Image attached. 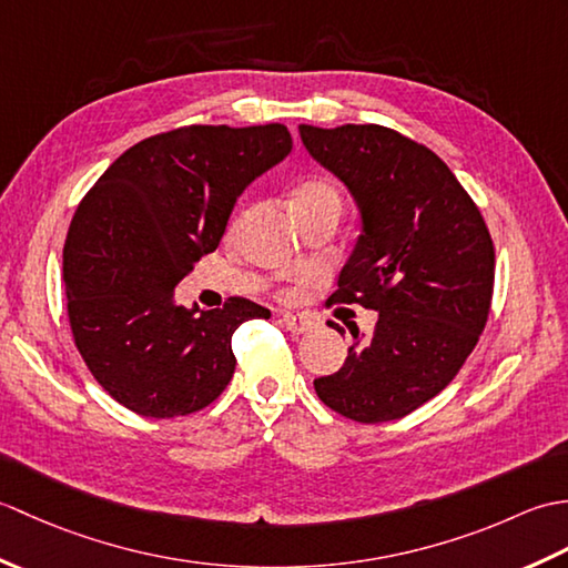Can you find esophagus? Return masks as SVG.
<instances>
[{"instance_id":"obj_1","label":"esophagus","mask_w":568,"mask_h":568,"mask_svg":"<svg viewBox=\"0 0 568 568\" xmlns=\"http://www.w3.org/2000/svg\"><path fill=\"white\" fill-rule=\"evenodd\" d=\"M281 322H283V327L291 329L293 334H305V332L315 329V320L307 315H293V312H285Z\"/></svg>"}]
</instances>
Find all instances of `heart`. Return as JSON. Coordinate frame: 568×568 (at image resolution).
Instances as JSON below:
<instances>
[{
  "instance_id": "1",
  "label": "heart",
  "mask_w": 568,
  "mask_h": 568,
  "mask_svg": "<svg viewBox=\"0 0 568 568\" xmlns=\"http://www.w3.org/2000/svg\"><path fill=\"white\" fill-rule=\"evenodd\" d=\"M324 204H339V195L336 190L324 183V180H305L300 183L293 192V210H312V207H324Z\"/></svg>"
}]
</instances>
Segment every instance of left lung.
Returning <instances> with one entry per match:
<instances>
[{"instance_id": "left-lung-1", "label": "left lung", "mask_w": 568, "mask_h": 568, "mask_svg": "<svg viewBox=\"0 0 568 568\" xmlns=\"http://www.w3.org/2000/svg\"><path fill=\"white\" fill-rule=\"evenodd\" d=\"M300 139L361 216L329 303L378 312L371 336L352 327L344 366L315 390L364 425L400 419L452 383L486 327L496 277L488 226L449 165L388 126L300 124Z\"/></svg>"}]
</instances>
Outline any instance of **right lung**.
Segmentation results:
<instances>
[{"mask_svg":"<svg viewBox=\"0 0 568 568\" xmlns=\"http://www.w3.org/2000/svg\"><path fill=\"white\" fill-rule=\"evenodd\" d=\"M293 151L291 131L183 126L124 151L84 195L63 248L70 329L90 373L143 417L197 413L234 376L246 297L197 312L175 287L220 246L236 200Z\"/></svg>","mask_w":568,"mask_h":568,"instance_id":"add662e5","label":"right lung"}]
</instances>
